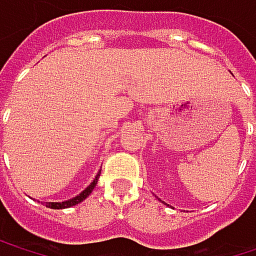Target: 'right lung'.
I'll use <instances>...</instances> for the list:
<instances>
[{
  "label": "right lung",
  "mask_w": 256,
  "mask_h": 256,
  "mask_svg": "<svg viewBox=\"0 0 256 256\" xmlns=\"http://www.w3.org/2000/svg\"><path fill=\"white\" fill-rule=\"evenodd\" d=\"M100 174V172H99ZM99 174L94 176L93 179V182L82 191V192H80L78 196H76L74 198H70V200H65V202H62V203H58V202H47L46 203V206L47 208H50V209H66V208H71V206H76L78 203H81L84 198H87L88 197V194L93 191V188L96 186V184H98V179H99Z\"/></svg>",
  "instance_id": "1"
}]
</instances>
